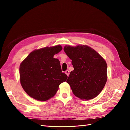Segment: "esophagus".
Returning <instances> with one entry per match:
<instances>
[{"label": "esophagus", "mask_w": 130, "mask_h": 130, "mask_svg": "<svg viewBox=\"0 0 130 130\" xmlns=\"http://www.w3.org/2000/svg\"><path fill=\"white\" fill-rule=\"evenodd\" d=\"M65 73L67 74V75L68 76H69V71L68 70H67L65 72Z\"/></svg>", "instance_id": "esophagus-1"}]
</instances>
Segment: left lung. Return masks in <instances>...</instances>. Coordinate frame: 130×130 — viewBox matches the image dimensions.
<instances>
[{
    "mask_svg": "<svg viewBox=\"0 0 130 130\" xmlns=\"http://www.w3.org/2000/svg\"><path fill=\"white\" fill-rule=\"evenodd\" d=\"M63 49L74 67L67 81L73 94L82 100L98 96L107 79L105 60L88 45H66Z\"/></svg>",
    "mask_w": 130,
    "mask_h": 130,
    "instance_id": "8db88e82",
    "label": "left lung"
}]
</instances>
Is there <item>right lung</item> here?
<instances>
[{"label": "right lung", "instance_id": "add662e5", "mask_svg": "<svg viewBox=\"0 0 130 130\" xmlns=\"http://www.w3.org/2000/svg\"><path fill=\"white\" fill-rule=\"evenodd\" d=\"M62 49L58 45L35 50L21 63V84L31 98L48 100L55 95L59 85L66 81L68 76L62 73L60 61L54 58Z\"/></svg>", "mask_w": 130, "mask_h": 130}]
</instances>
